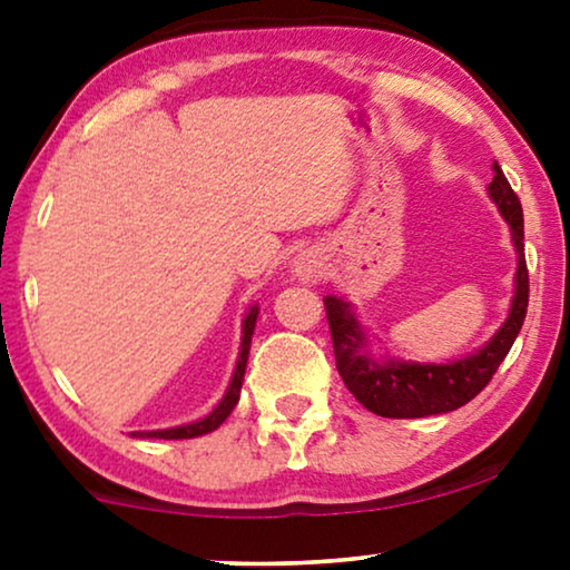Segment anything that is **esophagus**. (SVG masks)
Listing matches in <instances>:
<instances>
[{
  "label": "esophagus",
  "mask_w": 570,
  "mask_h": 570,
  "mask_svg": "<svg viewBox=\"0 0 570 570\" xmlns=\"http://www.w3.org/2000/svg\"><path fill=\"white\" fill-rule=\"evenodd\" d=\"M293 272L303 283H316L322 277V262L314 254H298L293 262Z\"/></svg>",
  "instance_id": "obj_1"
}]
</instances>
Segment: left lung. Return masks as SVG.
<instances>
[{"label":"left lung","instance_id":"1","mask_svg":"<svg viewBox=\"0 0 570 570\" xmlns=\"http://www.w3.org/2000/svg\"><path fill=\"white\" fill-rule=\"evenodd\" d=\"M493 181L488 186L490 199L501 209L503 220L511 228V240L517 248V291H513L509 318L501 324L490 342L478 353L459 357L451 363H407V361H376L368 353L361 322L347 301L337 295H326L324 308L330 318L334 361L350 394L365 410L381 417H428L464 407L495 376L498 365L509 355V350L524 324L529 306V272L524 259V213L521 202L513 194L509 178L498 163H493Z\"/></svg>","mask_w":570,"mask_h":570}]
</instances>
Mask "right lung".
Returning a JSON list of instances; mask_svg holds the SVG:
<instances>
[{
  "label": "right lung",
  "instance_id": "right-lung-1",
  "mask_svg": "<svg viewBox=\"0 0 570 570\" xmlns=\"http://www.w3.org/2000/svg\"><path fill=\"white\" fill-rule=\"evenodd\" d=\"M256 316H259V306L248 308V314L244 318V337H240V353H238V363L236 371H233L230 386L220 404L209 412L207 417L197 420V423L189 425H178V428H168V431H145V433H131V435H142V439H166V441H178V439H197V435H205L215 428H220L225 423V417L230 415L233 407L238 404L240 396V384H244V373H246V361H248V347H252V337H254V326H256Z\"/></svg>",
  "mask_w": 570,
  "mask_h": 570
}]
</instances>
